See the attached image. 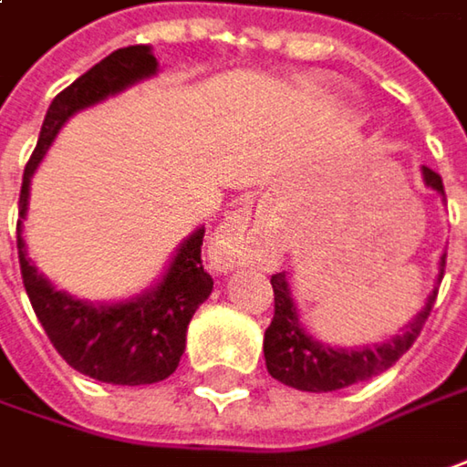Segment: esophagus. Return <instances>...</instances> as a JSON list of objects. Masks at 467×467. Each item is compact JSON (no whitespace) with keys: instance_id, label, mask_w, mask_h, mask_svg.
Listing matches in <instances>:
<instances>
[{"instance_id":"esophagus-1","label":"esophagus","mask_w":467,"mask_h":467,"mask_svg":"<svg viewBox=\"0 0 467 467\" xmlns=\"http://www.w3.org/2000/svg\"><path fill=\"white\" fill-rule=\"evenodd\" d=\"M274 245L261 240L251 230L248 219L240 213H230L209 240V261L216 272H233L237 266L248 264L254 255L272 254Z\"/></svg>"}]
</instances>
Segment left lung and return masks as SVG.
Segmentation results:
<instances>
[{
    "instance_id": "left-lung-1",
    "label": "left lung",
    "mask_w": 467,
    "mask_h": 467,
    "mask_svg": "<svg viewBox=\"0 0 467 467\" xmlns=\"http://www.w3.org/2000/svg\"><path fill=\"white\" fill-rule=\"evenodd\" d=\"M420 174L426 188H431L434 193L441 195V201H447L441 177L429 167H420ZM444 258L447 254H441L439 258L434 290L426 297V306L413 316V321H408L392 339L360 345V348H335L311 335L297 314L290 276L285 272L274 274V318L269 329L264 332V358L269 374L300 392H335L358 381H366L371 376L384 374L402 358V353L410 350V345L416 342V337L420 335L426 318L431 314L439 282L444 276Z\"/></svg>"
}]
</instances>
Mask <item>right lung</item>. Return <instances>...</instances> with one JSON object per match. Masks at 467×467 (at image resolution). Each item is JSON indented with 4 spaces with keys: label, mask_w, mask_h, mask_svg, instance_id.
I'll return each mask as SVG.
<instances>
[{
    "label": "right lung",
    "mask_w": 467,
    "mask_h": 467,
    "mask_svg": "<svg viewBox=\"0 0 467 467\" xmlns=\"http://www.w3.org/2000/svg\"><path fill=\"white\" fill-rule=\"evenodd\" d=\"M156 72L159 62L146 44L112 51L91 70L83 72L49 104L20 188L17 258L33 311L57 353L75 371L91 376L96 381L122 387L164 381L174 374L185 353L188 324L213 287V279L203 272L201 264L203 227L193 230L174 248L170 266L151 287L125 300L91 303L75 297L67 290H57L49 276L36 269L23 240V219L28 216L33 174L62 125L72 114L128 91L130 86L149 80Z\"/></svg>",
    "instance_id": "obj_1"
}]
</instances>
